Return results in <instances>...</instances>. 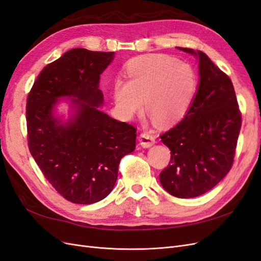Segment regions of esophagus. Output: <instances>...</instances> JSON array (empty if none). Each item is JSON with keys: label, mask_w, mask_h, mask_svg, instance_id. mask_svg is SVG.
Listing matches in <instances>:
<instances>
[{"label": "esophagus", "mask_w": 261, "mask_h": 261, "mask_svg": "<svg viewBox=\"0 0 261 261\" xmlns=\"http://www.w3.org/2000/svg\"><path fill=\"white\" fill-rule=\"evenodd\" d=\"M139 143L144 148H148L155 143V137L151 133L144 132L139 135Z\"/></svg>", "instance_id": "obj_1"}]
</instances>
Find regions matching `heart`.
I'll return each instance as SVG.
<instances>
[{
    "label": "heart",
    "instance_id": "obj_1",
    "mask_svg": "<svg viewBox=\"0 0 261 261\" xmlns=\"http://www.w3.org/2000/svg\"><path fill=\"white\" fill-rule=\"evenodd\" d=\"M126 81L113 84L116 108L124 117H132L145 106L161 125L183 117L191 107L197 78L192 66L164 54L134 58L125 66Z\"/></svg>",
    "mask_w": 261,
    "mask_h": 261
}]
</instances>
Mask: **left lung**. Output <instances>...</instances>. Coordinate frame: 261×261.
Returning a JSON list of instances; mask_svg holds the SVG:
<instances>
[{"mask_svg": "<svg viewBox=\"0 0 261 261\" xmlns=\"http://www.w3.org/2000/svg\"><path fill=\"white\" fill-rule=\"evenodd\" d=\"M199 59V86L183 120L160 136L171 150L160 181L169 194L193 198L209 192L231 170L242 126L233 84L206 54Z\"/></svg>", "mask_w": 261, "mask_h": 261, "instance_id": "obj_1", "label": "left lung"}]
</instances>
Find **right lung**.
I'll use <instances>...</instances> for the list:
<instances>
[{"mask_svg": "<svg viewBox=\"0 0 261 261\" xmlns=\"http://www.w3.org/2000/svg\"><path fill=\"white\" fill-rule=\"evenodd\" d=\"M114 52L76 48L46 65L28 93L29 151L44 177L68 201L89 204L111 193L122 158L136 147V128L98 109L102 72ZM70 96L73 119L62 123L53 115L59 97Z\"/></svg>", "mask_w": 261, "mask_h": 261, "instance_id": "right-lung-1", "label": "right lung"}]
</instances>
